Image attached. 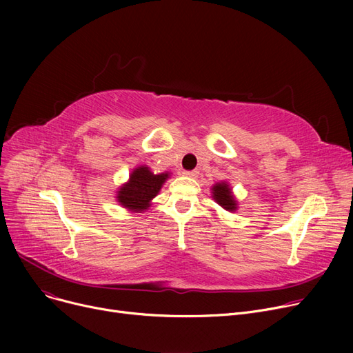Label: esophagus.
<instances>
[{
    "mask_svg": "<svg viewBox=\"0 0 353 353\" xmlns=\"http://www.w3.org/2000/svg\"><path fill=\"white\" fill-rule=\"evenodd\" d=\"M183 174H184V176H188V177L194 179V177H197V176H199V172H196V170H193V172H184Z\"/></svg>",
    "mask_w": 353,
    "mask_h": 353,
    "instance_id": "esophagus-1",
    "label": "esophagus"
}]
</instances>
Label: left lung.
<instances>
[{"mask_svg": "<svg viewBox=\"0 0 353 353\" xmlns=\"http://www.w3.org/2000/svg\"><path fill=\"white\" fill-rule=\"evenodd\" d=\"M212 197L220 208L234 213L239 209V203L233 194V188L228 181H219L212 186Z\"/></svg>", "mask_w": 353, "mask_h": 353, "instance_id": "1", "label": "left lung"}]
</instances>
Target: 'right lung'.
Here are the masks:
<instances>
[{"label": "right lung", "mask_w": 353, "mask_h": 353, "mask_svg": "<svg viewBox=\"0 0 353 353\" xmlns=\"http://www.w3.org/2000/svg\"><path fill=\"white\" fill-rule=\"evenodd\" d=\"M169 172L154 173L148 165H137L130 173L128 180L116 192V200L121 208L132 213H143L152 206L153 199L161 190Z\"/></svg>", "instance_id": "add662e5"}]
</instances>
